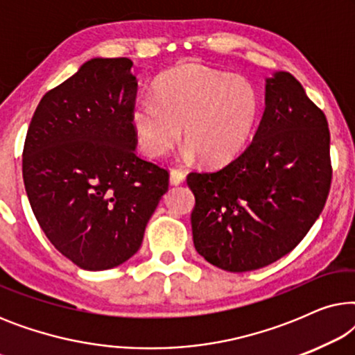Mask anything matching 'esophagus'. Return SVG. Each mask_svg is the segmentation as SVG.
<instances>
[{
  "label": "esophagus",
  "instance_id": "1",
  "mask_svg": "<svg viewBox=\"0 0 355 355\" xmlns=\"http://www.w3.org/2000/svg\"><path fill=\"white\" fill-rule=\"evenodd\" d=\"M184 179H186V173H184L182 169H171V173H169V182H171L173 186L182 184Z\"/></svg>",
  "mask_w": 355,
  "mask_h": 355
}]
</instances>
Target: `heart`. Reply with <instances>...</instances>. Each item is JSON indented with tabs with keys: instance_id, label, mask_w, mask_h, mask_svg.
I'll list each match as a JSON object with an SVG mask.
<instances>
[{
	"instance_id": "1",
	"label": "heart",
	"mask_w": 355,
	"mask_h": 355,
	"mask_svg": "<svg viewBox=\"0 0 355 355\" xmlns=\"http://www.w3.org/2000/svg\"><path fill=\"white\" fill-rule=\"evenodd\" d=\"M155 98L132 106V125L140 148L163 157L181 137L186 158H200L210 166L230 163L255 132L260 96L244 77L198 64H184L162 74Z\"/></svg>"
}]
</instances>
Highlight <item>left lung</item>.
<instances>
[{
    "instance_id": "1",
    "label": "left lung",
    "mask_w": 355,
    "mask_h": 355,
    "mask_svg": "<svg viewBox=\"0 0 355 355\" xmlns=\"http://www.w3.org/2000/svg\"><path fill=\"white\" fill-rule=\"evenodd\" d=\"M331 184L329 129L300 82L265 79V111L245 152L216 171L191 173L196 250L242 273L289 254L318 220Z\"/></svg>"
}]
</instances>
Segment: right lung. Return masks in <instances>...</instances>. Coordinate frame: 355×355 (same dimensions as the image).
I'll return each mask as SVG.
<instances>
[{
  "label": "right lung",
  "mask_w": 355,
  "mask_h": 355,
  "mask_svg": "<svg viewBox=\"0 0 355 355\" xmlns=\"http://www.w3.org/2000/svg\"><path fill=\"white\" fill-rule=\"evenodd\" d=\"M128 58H92L45 94L28 125L24 186L48 239L77 266L114 268L142 244L168 171L135 153Z\"/></svg>",
  "instance_id": "1"
}]
</instances>
